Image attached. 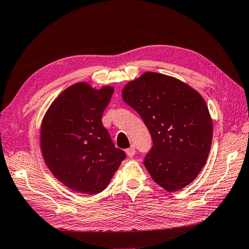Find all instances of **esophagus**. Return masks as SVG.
Here are the masks:
<instances>
[{
  "label": "esophagus",
  "mask_w": 249,
  "mask_h": 249,
  "mask_svg": "<svg viewBox=\"0 0 249 249\" xmlns=\"http://www.w3.org/2000/svg\"><path fill=\"white\" fill-rule=\"evenodd\" d=\"M125 153H126L127 157L132 158V157H134V155H135V154H136V148H135V146H134V145H132L130 148L125 149Z\"/></svg>",
  "instance_id": "esophagus-1"
}]
</instances>
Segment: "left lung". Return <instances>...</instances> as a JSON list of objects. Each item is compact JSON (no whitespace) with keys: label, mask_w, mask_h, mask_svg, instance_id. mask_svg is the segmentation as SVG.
<instances>
[{"label":"left lung","mask_w":249,"mask_h":249,"mask_svg":"<svg viewBox=\"0 0 249 249\" xmlns=\"http://www.w3.org/2000/svg\"><path fill=\"white\" fill-rule=\"evenodd\" d=\"M123 99L141 116L153 147L144 166L169 192L189 185L205 166L213 138V123L202 96L186 83L147 71L127 83Z\"/></svg>","instance_id":"1"}]
</instances>
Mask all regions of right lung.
Wrapping results in <instances>:
<instances>
[{"label":"right lung","mask_w":249,"mask_h":249,"mask_svg":"<svg viewBox=\"0 0 249 249\" xmlns=\"http://www.w3.org/2000/svg\"><path fill=\"white\" fill-rule=\"evenodd\" d=\"M114 92L112 86L95 89L76 83L52 103L40 127V148L47 166L70 189L96 194L106 188L122 161L102 123Z\"/></svg>","instance_id":"1"}]
</instances>
